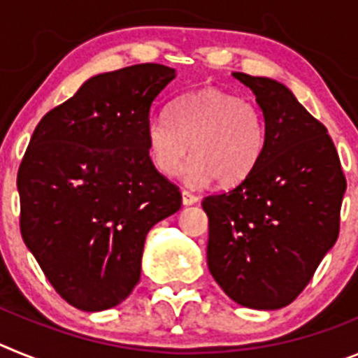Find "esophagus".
Segmentation results:
<instances>
[{
    "mask_svg": "<svg viewBox=\"0 0 358 358\" xmlns=\"http://www.w3.org/2000/svg\"><path fill=\"white\" fill-rule=\"evenodd\" d=\"M197 202H199V197L192 195L189 192H182V206H194V204H197Z\"/></svg>",
    "mask_w": 358,
    "mask_h": 358,
    "instance_id": "esophagus-1",
    "label": "esophagus"
}]
</instances>
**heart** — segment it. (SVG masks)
Masks as SVG:
<instances>
[{
  "label": "heart",
  "mask_w": 358,
  "mask_h": 358,
  "mask_svg": "<svg viewBox=\"0 0 358 358\" xmlns=\"http://www.w3.org/2000/svg\"><path fill=\"white\" fill-rule=\"evenodd\" d=\"M264 122L255 106L218 87H204L177 98L170 116L147 123V150L154 169L170 177L181 169L192 145L194 157L182 169L189 186L217 179L220 185L243 181L264 150Z\"/></svg>",
  "instance_id": "obj_1"
}]
</instances>
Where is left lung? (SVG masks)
<instances>
[{"mask_svg":"<svg viewBox=\"0 0 358 358\" xmlns=\"http://www.w3.org/2000/svg\"><path fill=\"white\" fill-rule=\"evenodd\" d=\"M233 77L255 93L265 140L242 182L202 201L208 267L235 303L276 310L299 296L337 242L346 179L327 127L287 85L245 73Z\"/></svg>","mask_w":358,"mask_h":358,"instance_id":"left-lung-1","label":"left lung"}]
</instances>
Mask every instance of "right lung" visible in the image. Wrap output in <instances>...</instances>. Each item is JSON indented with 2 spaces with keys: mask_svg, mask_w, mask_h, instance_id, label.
<instances>
[{
  "mask_svg": "<svg viewBox=\"0 0 358 358\" xmlns=\"http://www.w3.org/2000/svg\"><path fill=\"white\" fill-rule=\"evenodd\" d=\"M176 75L163 64L94 75L31 134L17 172L21 235L75 308L127 299L148 231L181 208L147 150L152 106Z\"/></svg>",
  "mask_w": 358,
  "mask_h": 358,
  "instance_id": "right-lung-1",
  "label": "right lung"
}]
</instances>
